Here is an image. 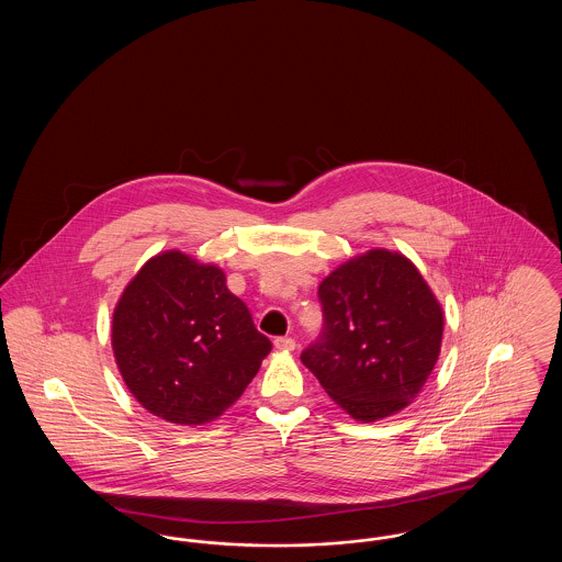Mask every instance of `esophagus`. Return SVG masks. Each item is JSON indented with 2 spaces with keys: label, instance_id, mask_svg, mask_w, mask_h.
Listing matches in <instances>:
<instances>
[{
  "label": "esophagus",
  "instance_id": "34e87169",
  "mask_svg": "<svg viewBox=\"0 0 562 562\" xmlns=\"http://www.w3.org/2000/svg\"><path fill=\"white\" fill-rule=\"evenodd\" d=\"M273 346H276V349H280V351H293L296 348V344H294V339H291V337H276Z\"/></svg>",
  "mask_w": 562,
  "mask_h": 562
}]
</instances>
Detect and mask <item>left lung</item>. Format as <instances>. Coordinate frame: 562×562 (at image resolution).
<instances>
[{"label":"left lung","instance_id":"obj_1","mask_svg":"<svg viewBox=\"0 0 562 562\" xmlns=\"http://www.w3.org/2000/svg\"><path fill=\"white\" fill-rule=\"evenodd\" d=\"M318 296L324 330L301 362L324 392L364 424L417 398L440 356L445 314L415 263L373 248L333 269Z\"/></svg>","mask_w":562,"mask_h":562}]
</instances>
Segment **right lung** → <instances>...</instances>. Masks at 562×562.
<instances>
[{"instance_id":"1","label":"right lung","mask_w":562,"mask_h":562,"mask_svg":"<svg viewBox=\"0 0 562 562\" xmlns=\"http://www.w3.org/2000/svg\"><path fill=\"white\" fill-rule=\"evenodd\" d=\"M223 269L164 250L136 271L111 321V348L136 402L177 426L218 419L271 351Z\"/></svg>"}]
</instances>
